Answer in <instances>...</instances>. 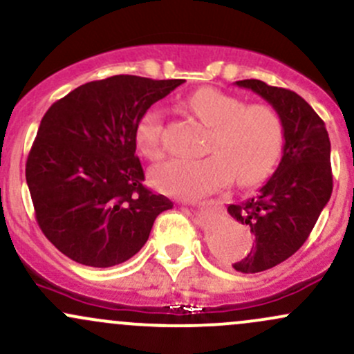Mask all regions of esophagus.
Returning a JSON list of instances; mask_svg holds the SVG:
<instances>
[{"instance_id": "1", "label": "esophagus", "mask_w": 354, "mask_h": 354, "mask_svg": "<svg viewBox=\"0 0 354 354\" xmlns=\"http://www.w3.org/2000/svg\"><path fill=\"white\" fill-rule=\"evenodd\" d=\"M185 203L189 205V201H185ZM203 205H205V203H203ZM207 205H212V203H209V201H207Z\"/></svg>"}]
</instances>
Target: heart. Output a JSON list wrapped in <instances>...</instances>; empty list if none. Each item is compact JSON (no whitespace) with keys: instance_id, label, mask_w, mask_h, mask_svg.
<instances>
[{"instance_id":"obj_1","label":"heart","mask_w":354,"mask_h":354,"mask_svg":"<svg viewBox=\"0 0 354 354\" xmlns=\"http://www.w3.org/2000/svg\"><path fill=\"white\" fill-rule=\"evenodd\" d=\"M183 106L209 127L207 158H174L149 171V181L161 193L200 198L236 178L242 186L266 180L284 147V122L274 107L248 104L240 97L203 87L183 99ZM134 142L147 159L162 156V115L149 109L134 127Z\"/></svg>"}]
</instances>
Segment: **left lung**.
I'll return each instance as SVG.
<instances>
[{
	"instance_id": "8db88e82",
	"label": "left lung",
	"mask_w": 354,
	"mask_h": 354,
	"mask_svg": "<svg viewBox=\"0 0 354 354\" xmlns=\"http://www.w3.org/2000/svg\"><path fill=\"white\" fill-rule=\"evenodd\" d=\"M235 84L266 99L284 122V151L275 173L257 196L228 207L254 235L252 250L234 269L255 274L296 254L313 232L333 193L331 142L324 120L296 92L257 79Z\"/></svg>"
}]
</instances>
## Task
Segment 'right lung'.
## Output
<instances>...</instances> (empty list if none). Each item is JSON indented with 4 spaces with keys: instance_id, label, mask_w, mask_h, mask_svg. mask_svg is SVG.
Returning <instances> with one entry per match:
<instances>
[{
    "instance_id": "obj_1",
    "label": "right lung",
    "mask_w": 354,
    "mask_h": 354,
    "mask_svg": "<svg viewBox=\"0 0 354 354\" xmlns=\"http://www.w3.org/2000/svg\"><path fill=\"white\" fill-rule=\"evenodd\" d=\"M185 80L114 75L77 87L46 111L26 159L38 227L68 259L88 267L126 262L173 208L146 188L136 156L139 118Z\"/></svg>"
}]
</instances>
